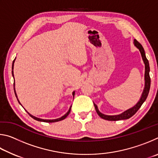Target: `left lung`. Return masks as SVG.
<instances>
[{
    "mask_svg": "<svg viewBox=\"0 0 158 158\" xmlns=\"http://www.w3.org/2000/svg\"><path fill=\"white\" fill-rule=\"evenodd\" d=\"M134 44L136 47H137L139 49L141 54V57H142V59L144 62V64H145V88H144L143 91L142 93V95H141V98L140 99V100L138 102V103L135 106H133L132 108H131L128 110L125 111L123 113H122L121 114L119 115H116V116H107V115H105L103 114L100 113L99 111L97 105L94 104L95 110L97 111L98 114L99 115V116L101 117L102 118L105 119V120H107V121H119V120H125V119H128L132 117L133 115H135L136 114L139 108L142 105V104L145 102L146 100L147 97H148L149 90H150V87H151V77H150L149 75V72H150V67H149V63H148V60L147 59L146 57V54H145V52H144V49L143 47L141 46V44L137 40L135 39L134 40Z\"/></svg>",
    "mask_w": 158,
    "mask_h": 158,
    "instance_id": "left-lung-1",
    "label": "left lung"
}]
</instances>
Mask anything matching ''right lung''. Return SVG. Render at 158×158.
Instances as JSON below:
<instances>
[{
  "mask_svg": "<svg viewBox=\"0 0 158 158\" xmlns=\"http://www.w3.org/2000/svg\"><path fill=\"white\" fill-rule=\"evenodd\" d=\"M15 60H13V63H12V76L14 77V74H13V67H14V63H15ZM14 85H15V82H14ZM14 90H15V95H16V97H17V94H16V91H15V87H14ZM73 95H74V92H73ZM17 100H18V102H19V100L17 99ZM19 104H20V102H19ZM71 106H70V108H69V111L67 112V113L64 115L63 116H62L61 118H57V119H53V120H44V119H41V118H36V117H35V116H32L31 114H30L29 113H28L29 115H30V116L31 117H32L33 118H34L35 120H36V121H42V122H46V123H54V122H58V121H62V120H63V119H65V118L68 116L69 115V112H70V110H71Z\"/></svg>",
  "mask_w": 158,
  "mask_h": 158,
  "instance_id": "right-lung-1",
  "label": "right lung"
}]
</instances>
